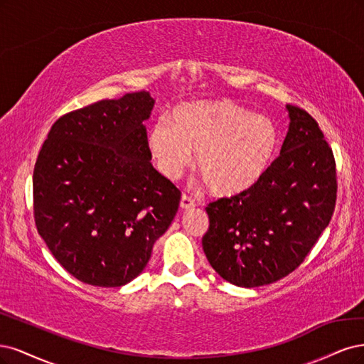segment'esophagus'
<instances>
[{
    "instance_id": "obj_1",
    "label": "esophagus",
    "mask_w": 364,
    "mask_h": 364,
    "mask_svg": "<svg viewBox=\"0 0 364 364\" xmlns=\"http://www.w3.org/2000/svg\"><path fill=\"white\" fill-rule=\"evenodd\" d=\"M180 207H181V210H192L195 207V201L191 196L183 195L181 201H180Z\"/></svg>"
}]
</instances>
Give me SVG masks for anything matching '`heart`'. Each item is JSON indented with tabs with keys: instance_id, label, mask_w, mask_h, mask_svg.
Masks as SVG:
<instances>
[{
	"instance_id": "obj_1",
	"label": "heart",
	"mask_w": 364,
	"mask_h": 364,
	"mask_svg": "<svg viewBox=\"0 0 364 364\" xmlns=\"http://www.w3.org/2000/svg\"><path fill=\"white\" fill-rule=\"evenodd\" d=\"M171 118L159 119L148 134L151 156L169 180L180 177L196 152V169L210 192L236 196L259 183L275 159V124L232 101L181 104Z\"/></svg>"
}]
</instances>
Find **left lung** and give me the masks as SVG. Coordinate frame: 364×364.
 Instances as JSON below:
<instances>
[{
  "label": "left lung",
  "mask_w": 364,
  "mask_h": 364,
  "mask_svg": "<svg viewBox=\"0 0 364 364\" xmlns=\"http://www.w3.org/2000/svg\"><path fill=\"white\" fill-rule=\"evenodd\" d=\"M279 157L250 191L205 207L203 250L219 277L239 287L275 283L304 262L334 212L336 161L311 116L286 105Z\"/></svg>",
  "instance_id": "left-lung-1"
}]
</instances>
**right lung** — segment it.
<instances>
[{
    "label": "right lung",
    "mask_w": 364,
    "mask_h": 364,
    "mask_svg": "<svg viewBox=\"0 0 364 364\" xmlns=\"http://www.w3.org/2000/svg\"><path fill=\"white\" fill-rule=\"evenodd\" d=\"M148 92L57 119L33 172L34 220L51 254L86 284L121 287L146 267L180 191L152 166Z\"/></svg>",
    "instance_id": "obj_1"
}]
</instances>
